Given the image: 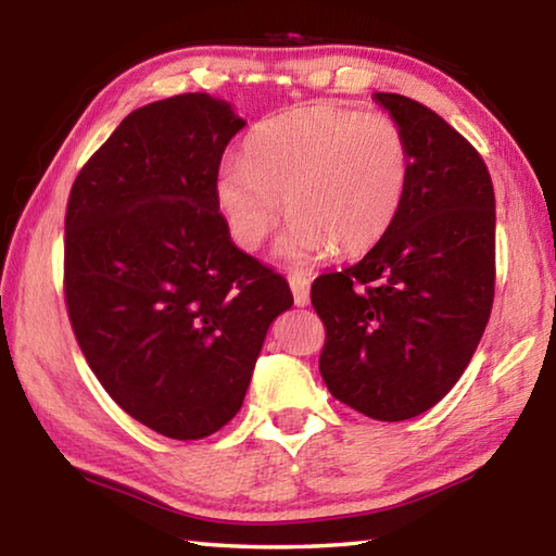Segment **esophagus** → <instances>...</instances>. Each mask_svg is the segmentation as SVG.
<instances>
[{
  "label": "esophagus",
  "mask_w": 556,
  "mask_h": 556,
  "mask_svg": "<svg viewBox=\"0 0 556 556\" xmlns=\"http://www.w3.org/2000/svg\"><path fill=\"white\" fill-rule=\"evenodd\" d=\"M289 287H291V294H294V304L306 306L308 299H312V279H308L304 271H291Z\"/></svg>",
  "instance_id": "esophagus-1"
}]
</instances>
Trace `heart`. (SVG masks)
Returning a JSON list of instances; mask_svg holds the SVG:
<instances>
[{
  "label": "heart",
  "instance_id": "heart-1",
  "mask_svg": "<svg viewBox=\"0 0 556 556\" xmlns=\"http://www.w3.org/2000/svg\"><path fill=\"white\" fill-rule=\"evenodd\" d=\"M412 178V149L388 115L312 105L250 131L242 162L215 176V203L230 238L257 250L287 208V260L363 255L392 230ZM286 205H280V195Z\"/></svg>",
  "mask_w": 556,
  "mask_h": 556
}]
</instances>
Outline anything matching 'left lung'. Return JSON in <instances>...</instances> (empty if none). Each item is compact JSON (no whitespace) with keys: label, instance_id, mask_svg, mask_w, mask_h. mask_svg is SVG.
<instances>
[{"label":"left lung","instance_id":"1","mask_svg":"<svg viewBox=\"0 0 556 556\" xmlns=\"http://www.w3.org/2000/svg\"><path fill=\"white\" fill-rule=\"evenodd\" d=\"M412 149L392 230L357 265L321 275L328 392L378 421L427 412L468 368L495 294V193L483 156L421 102L375 92Z\"/></svg>","mask_w":556,"mask_h":556}]
</instances>
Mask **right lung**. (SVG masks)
Returning a JSON list of instances; mask_svg holds the SVG:
<instances>
[{
	"instance_id": "right-lung-1",
	"label": "right lung",
	"mask_w": 556,
	"mask_h": 556,
	"mask_svg": "<svg viewBox=\"0 0 556 556\" xmlns=\"http://www.w3.org/2000/svg\"><path fill=\"white\" fill-rule=\"evenodd\" d=\"M244 127L228 102L186 92L144 105L75 176L63 289L83 355L156 434L211 437L240 412L287 279L244 255L215 176Z\"/></svg>"
}]
</instances>
